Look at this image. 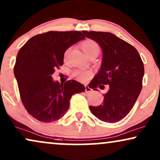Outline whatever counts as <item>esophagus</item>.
I'll use <instances>...</instances> for the list:
<instances>
[{
	"instance_id": "34e87169",
	"label": "esophagus",
	"mask_w": 160,
	"mask_h": 160,
	"mask_svg": "<svg viewBox=\"0 0 160 160\" xmlns=\"http://www.w3.org/2000/svg\"><path fill=\"white\" fill-rule=\"evenodd\" d=\"M85 90H86V93H89V92H92V89L91 88H89L88 86H85Z\"/></svg>"
}]
</instances>
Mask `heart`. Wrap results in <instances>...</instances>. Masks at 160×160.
I'll return each instance as SVG.
<instances>
[{
	"instance_id": "b5f03b06",
	"label": "heart",
	"mask_w": 160,
	"mask_h": 160,
	"mask_svg": "<svg viewBox=\"0 0 160 160\" xmlns=\"http://www.w3.org/2000/svg\"><path fill=\"white\" fill-rule=\"evenodd\" d=\"M81 48L83 50L85 54L87 56L89 57L92 54L100 53V46L94 40H86L83 41L81 44ZM67 52H66V55ZM73 75L78 80H86L92 76V72L89 71H82V70H75L73 72Z\"/></svg>"
}]
</instances>
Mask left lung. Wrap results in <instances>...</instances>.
<instances>
[{"instance_id":"obj_1","label":"left lung","mask_w":160,"mask_h":160,"mask_svg":"<svg viewBox=\"0 0 160 160\" xmlns=\"http://www.w3.org/2000/svg\"><path fill=\"white\" fill-rule=\"evenodd\" d=\"M86 38L97 42L102 50L100 70L92 79V88L108 85L103 103L89 106L99 120L114 123L130 112L142 87L144 65L137 50L114 34L82 31Z\"/></svg>"}]
</instances>
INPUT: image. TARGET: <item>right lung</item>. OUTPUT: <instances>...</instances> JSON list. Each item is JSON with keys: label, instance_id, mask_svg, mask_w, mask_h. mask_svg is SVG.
<instances>
[{"label": "right lung", "instance_id": "add662e5", "mask_svg": "<svg viewBox=\"0 0 160 160\" xmlns=\"http://www.w3.org/2000/svg\"><path fill=\"white\" fill-rule=\"evenodd\" d=\"M85 38L81 32H48L30 38L18 52L14 74L22 102L36 120H58L68 110L72 95L85 92L76 80L60 83L52 78L66 50Z\"/></svg>", "mask_w": 160, "mask_h": 160}]
</instances>
